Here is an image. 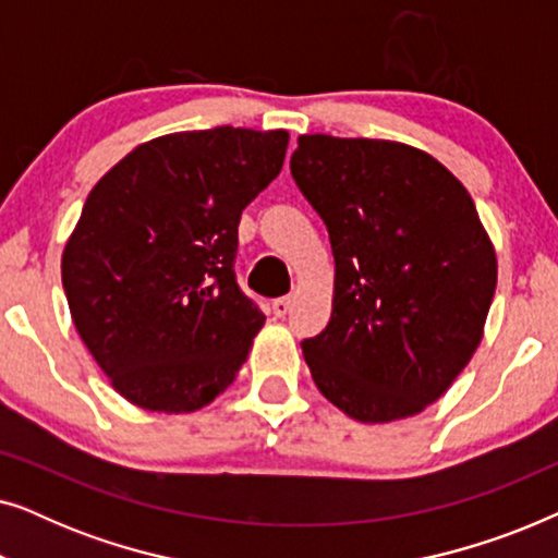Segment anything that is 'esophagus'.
Returning a JSON list of instances; mask_svg holds the SVG:
<instances>
[{"instance_id":"1","label":"esophagus","mask_w":558,"mask_h":558,"mask_svg":"<svg viewBox=\"0 0 558 558\" xmlns=\"http://www.w3.org/2000/svg\"><path fill=\"white\" fill-rule=\"evenodd\" d=\"M271 310H274V315H277V317H284L287 312L292 310V300H289V296H279V300L271 302Z\"/></svg>"}]
</instances>
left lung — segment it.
Here are the masks:
<instances>
[{
	"instance_id": "8db88e82",
	"label": "left lung",
	"mask_w": 558,
	"mask_h": 558,
	"mask_svg": "<svg viewBox=\"0 0 558 558\" xmlns=\"http://www.w3.org/2000/svg\"><path fill=\"white\" fill-rule=\"evenodd\" d=\"M289 167L335 256L332 317L302 342L319 393L363 424L418 414L470 363L498 284L475 203L401 142L302 134Z\"/></svg>"
}]
</instances>
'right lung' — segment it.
Returning <instances> with one entry per match:
<instances>
[{
	"instance_id": "add662e5",
	"label": "right lung",
	"mask_w": 558,
	"mask_h": 558,
	"mask_svg": "<svg viewBox=\"0 0 558 558\" xmlns=\"http://www.w3.org/2000/svg\"><path fill=\"white\" fill-rule=\"evenodd\" d=\"M287 144L284 129L165 134L88 193L63 289L88 353L134 407L190 414L233 384L266 319L235 284L239 220Z\"/></svg>"
}]
</instances>
